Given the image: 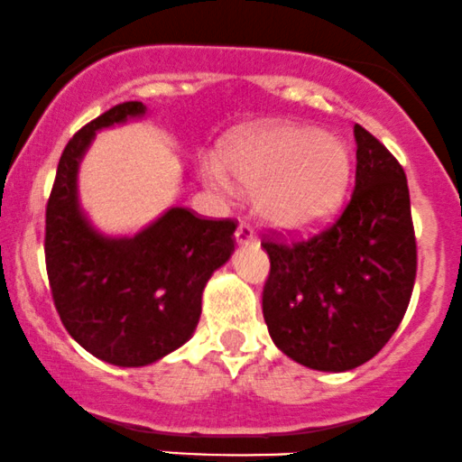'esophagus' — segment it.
Instances as JSON below:
<instances>
[{
	"instance_id": "1",
	"label": "esophagus",
	"mask_w": 462,
	"mask_h": 462,
	"mask_svg": "<svg viewBox=\"0 0 462 462\" xmlns=\"http://www.w3.org/2000/svg\"><path fill=\"white\" fill-rule=\"evenodd\" d=\"M236 240L237 244H248V242H254L257 240V233H254V229L248 222H240L236 229Z\"/></svg>"
}]
</instances>
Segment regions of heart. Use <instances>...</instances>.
<instances>
[{"instance_id":"1","label":"heart","mask_w":462,"mask_h":462,"mask_svg":"<svg viewBox=\"0 0 462 462\" xmlns=\"http://www.w3.org/2000/svg\"><path fill=\"white\" fill-rule=\"evenodd\" d=\"M220 164L242 188L254 192V209L279 229H309L327 220L344 199L350 155L337 135L305 125H265L231 134L220 144ZM222 168H200L214 192L231 194Z\"/></svg>"}]
</instances>
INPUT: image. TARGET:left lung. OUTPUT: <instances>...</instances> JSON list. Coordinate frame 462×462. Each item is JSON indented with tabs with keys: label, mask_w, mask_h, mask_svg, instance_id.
Segmentation results:
<instances>
[{
	"label": "left lung",
	"mask_w": 462,
	"mask_h": 462,
	"mask_svg": "<svg viewBox=\"0 0 462 462\" xmlns=\"http://www.w3.org/2000/svg\"><path fill=\"white\" fill-rule=\"evenodd\" d=\"M355 192L327 229L262 246L270 257L263 319L276 348L319 372L355 370L392 339L417 274L404 168L355 125Z\"/></svg>",
	"instance_id": "1"
}]
</instances>
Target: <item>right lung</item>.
Listing matches in <instances>:
<instances>
[{"instance_id": "obj_1", "label": "right lung", "mask_w": 462, "mask_h": 462, "mask_svg": "<svg viewBox=\"0 0 462 462\" xmlns=\"http://www.w3.org/2000/svg\"><path fill=\"white\" fill-rule=\"evenodd\" d=\"M125 101L81 127L64 146L45 214V263L64 328L97 359L121 367L160 361L192 337L200 296L229 262L236 225L171 208L132 237H106L78 200V168L95 134L143 116Z\"/></svg>"}]
</instances>
